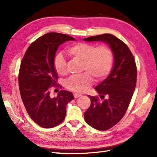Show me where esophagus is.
Listing matches in <instances>:
<instances>
[{"label":"esophagus","instance_id":"1","mask_svg":"<svg viewBox=\"0 0 157 157\" xmlns=\"http://www.w3.org/2000/svg\"><path fill=\"white\" fill-rule=\"evenodd\" d=\"M73 96H74V98H78L79 97H80V96H82V94H78V93H75V94H73Z\"/></svg>","mask_w":157,"mask_h":157}]
</instances>
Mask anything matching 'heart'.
Segmentation results:
<instances>
[{
	"label": "heart",
	"instance_id": "heart-1",
	"mask_svg": "<svg viewBox=\"0 0 157 157\" xmlns=\"http://www.w3.org/2000/svg\"><path fill=\"white\" fill-rule=\"evenodd\" d=\"M69 54L76 59L83 61V71H87L80 75H74L66 82V87L73 92H86L92 84L91 75L96 80H102L111 72L114 56L112 50L106 46H96L94 44L80 42L69 46ZM55 71L59 75L67 71V61L62 55L59 54L54 60Z\"/></svg>",
	"mask_w": 157,
	"mask_h": 157
}]
</instances>
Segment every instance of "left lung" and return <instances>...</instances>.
<instances>
[{"label": "left lung", "mask_w": 157, "mask_h": 157, "mask_svg": "<svg viewBox=\"0 0 157 157\" xmlns=\"http://www.w3.org/2000/svg\"><path fill=\"white\" fill-rule=\"evenodd\" d=\"M86 42L101 41L112 50L114 64L109 75L94 88L102 102L88 96L91 101L84 113L86 122L96 129L104 131L116 125L128 109L137 79L136 62L128 46L115 36L105 34L83 39Z\"/></svg>", "instance_id": "left-lung-1"}]
</instances>
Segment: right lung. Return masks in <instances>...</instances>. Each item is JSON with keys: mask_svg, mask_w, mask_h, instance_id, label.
Returning a JSON list of instances; mask_svg holds the SVG:
<instances>
[{"mask_svg": "<svg viewBox=\"0 0 157 157\" xmlns=\"http://www.w3.org/2000/svg\"><path fill=\"white\" fill-rule=\"evenodd\" d=\"M75 38L56 32L48 33L32 42L20 65L19 87L23 105L36 123L44 128L60 124L66 115V106L74 99L71 92L60 91L56 97L50 88L56 84L58 74L54 60L59 46Z\"/></svg>", "mask_w": 157, "mask_h": 157, "instance_id": "obj_1", "label": "right lung"}]
</instances>
